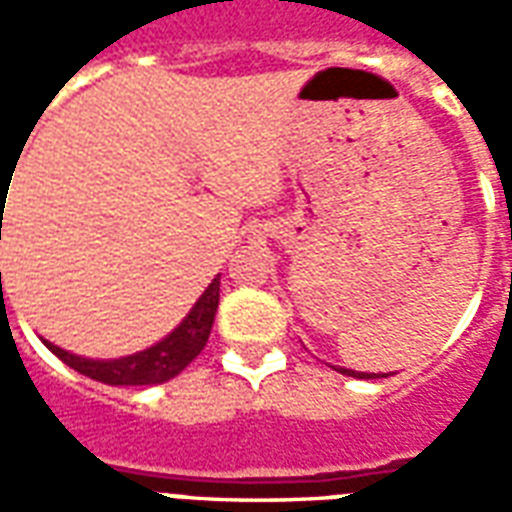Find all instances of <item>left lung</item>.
<instances>
[{
  "label": "left lung",
  "mask_w": 512,
  "mask_h": 512,
  "mask_svg": "<svg viewBox=\"0 0 512 512\" xmlns=\"http://www.w3.org/2000/svg\"><path fill=\"white\" fill-rule=\"evenodd\" d=\"M334 370H337V373H343V376H351V378H386L384 373H381V376H376V373H359V370H348V367H334Z\"/></svg>",
  "instance_id": "obj_1"
}]
</instances>
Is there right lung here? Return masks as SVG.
<instances>
[{
  "label": "right lung",
  "instance_id": "add662e5",
  "mask_svg": "<svg viewBox=\"0 0 512 512\" xmlns=\"http://www.w3.org/2000/svg\"><path fill=\"white\" fill-rule=\"evenodd\" d=\"M216 310H219V277L213 279L200 299L194 301L189 315L164 340H158L156 345H150L145 351H136L131 356H120V359H87V356L71 354V351H65V348L49 343V340H43V345L54 356H60L65 365L73 367L76 373L93 378V381H101V384H164L169 378L178 376L183 367H189L202 348H205L208 334H211L213 318H216Z\"/></svg>",
  "mask_w": 512,
  "mask_h": 512
}]
</instances>
